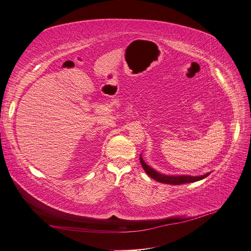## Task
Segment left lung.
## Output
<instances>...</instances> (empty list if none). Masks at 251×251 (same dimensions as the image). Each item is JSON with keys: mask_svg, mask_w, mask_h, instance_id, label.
Instances as JSON below:
<instances>
[{"mask_svg": "<svg viewBox=\"0 0 251 251\" xmlns=\"http://www.w3.org/2000/svg\"><path fill=\"white\" fill-rule=\"evenodd\" d=\"M140 162L141 165L143 166L144 171L146 172V174L153 179H155L156 181L159 182H163V183H169V185H182V183H189V182H194V181H198L200 179H203L206 176H209V174H206L204 176H164L161 175L159 173H157L156 171H154L153 169L148 166L142 159L141 155H140Z\"/></svg>", "mask_w": 251, "mask_h": 251, "instance_id": "left-lung-1", "label": "left lung"}]
</instances>
